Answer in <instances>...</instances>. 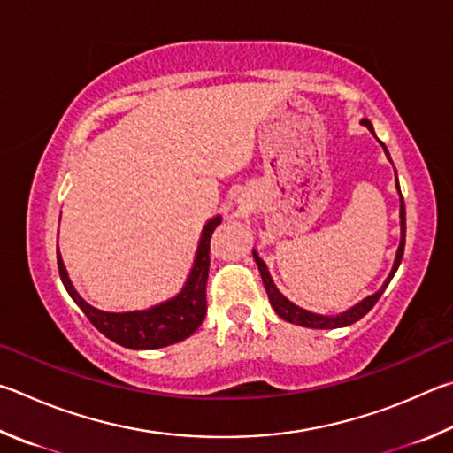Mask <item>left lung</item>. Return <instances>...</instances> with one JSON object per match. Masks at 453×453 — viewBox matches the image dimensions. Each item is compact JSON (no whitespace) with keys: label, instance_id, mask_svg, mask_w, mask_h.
<instances>
[{"label":"left lung","instance_id":"obj_1","mask_svg":"<svg viewBox=\"0 0 453 453\" xmlns=\"http://www.w3.org/2000/svg\"><path fill=\"white\" fill-rule=\"evenodd\" d=\"M362 123L368 127V129L374 133V129H372V123L368 121V119H362ZM382 147L386 150L388 155V149L382 142ZM388 158H390V155H388ZM392 161V158H390ZM395 187H398L400 190V185H398V179H395ZM400 225H402V241H400V247H398V252H395V260H394V268L390 276H388L384 287L380 288L376 295H372L368 298H364L360 304H356L354 308H350V311H346L344 314L340 316H320V314H312L308 311H303V308H298L296 304H292L290 300L284 298L279 288L274 287V282L271 279V273H268L266 265L263 263V258H260L257 252H252L255 255V260L258 265V271H260V276H263V282H265V288H266V295H268V300H271V306L274 308V312L280 316L282 320L287 322H292V324H300V326H306V328H316V330H328V328H342V326H348V324H354L356 320H360L362 316H366L372 308H374V304L378 303V298L382 296V292L386 290L388 284H390L392 276L395 274V271H398V266L402 263V257H403V244H406V209H403V196L400 193Z\"/></svg>","mask_w":453,"mask_h":453}]
</instances>
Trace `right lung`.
<instances>
[{"mask_svg":"<svg viewBox=\"0 0 453 453\" xmlns=\"http://www.w3.org/2000/svg\"><path fill=\"white\" fill-rule=\"evenodd\" d=\"M219 225L220 217H214L204 226L195 258V266L190 271L188 280L180 295L161 306L150 308V311L113 314L89 306L77 295L73 284H71L58 250L61 282L93 326L109 340H113V342L125 348H133V350H155V348L180 342V340H185L193 332H196L206 316V280H209L211 266V236Z\"/></svg>","mask_w":453,"mask_h":453,"instance_id":"obj_1","label":"right lung"}]
</instances>
